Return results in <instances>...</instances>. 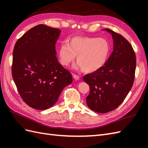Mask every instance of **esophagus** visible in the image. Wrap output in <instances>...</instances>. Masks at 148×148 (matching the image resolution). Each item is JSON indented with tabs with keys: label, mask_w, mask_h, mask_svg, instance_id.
<instances>
[{
	"label": "esophagus",
	"mask_w": 148,
	"mask_h": 148,
	"mask_svg": "<svg viewBox=\"0 0 148 148\" xmlns=\"http://www.w3.org/2000/svg\"><path fill=\"white\" fill-rule=\"evenodd\" d=\"M76 76H76V75H74V78H76Z\"/></svg>",
	"instance_id": "1"
}]
</instances>
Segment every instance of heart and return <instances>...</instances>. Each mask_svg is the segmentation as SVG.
<instances>
[{
    "instance_id": "1",
    "label": "heart",
    "mask_w": 148,
    "mask_h": 148,
    "mask_svg": "<svg viewBox=\"0 0 148 148\" xmlns=\"http://www.w3.org/2000/svg\"><path fill=\"white\" fill-rule=\"evenodd\" d=\"M96 56H97V54H96V53H95V52H92V53H90V58H93L94 57H95ZM99 63H100V60L97 58H96V62H95V67H97V66H98V65L99 64Z\"/></svg>"
}]
</instances>
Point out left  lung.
<instances>
[{
	"instance_id": "8db88e82",
	"label": "left lung",
	"mask_w": 148,
	"mask_h": 148,
	"mask_svg": "<svg viewBox=\"0 0 148 148\" xmlns=\"http://www.w3.org/2000/svg\"><path fill=\"white\" fill-rule=\"evenodd\" d=\"M61 30L40 24L28 30L16 42L12 76L21 99L37 110L51 108L72 74L59 64L55 45Z\"/></svg>"
}]
</instances>
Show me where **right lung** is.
<instances>
[{
	"mask_svg": "<svg viewBox=\"0 0 148 148\" xmlns=\"http://www.w3.org/2000/svg\"><path fill=\"white\" fill-rule=\"evenodd\" d=\"M112 35L113 50L103 66L83 76L90 86L88 106L99 113L113 111L123 102L132 87L136 57L132 46L120 34L103 29Z\"/></svg>",
	"mask_w": 148,
	"mask_h": 148,
	"instance_id": "1",
	"label": "right lung"
}]
</instances>
